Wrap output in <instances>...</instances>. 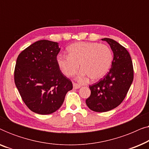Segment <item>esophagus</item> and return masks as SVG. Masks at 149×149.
I'll list each match as a JSON object with an SVG mask.
<instances>
[{
	"label": "esophagus",
	"mask_w": 149,
	"mask_h": 149,
	"mask_svg": "<svg viewBox=\"0 0 149 149\" xmlns=\"http://www.w3.org/2000/svg\"><path fill=\"white\" fill-rule=\"evenodd\" d=\"M81 87V85L77 84V83H73V88L75 89H79V88H80Z\"/></svg>",
	"instance_id": "1"
}]
</instances>
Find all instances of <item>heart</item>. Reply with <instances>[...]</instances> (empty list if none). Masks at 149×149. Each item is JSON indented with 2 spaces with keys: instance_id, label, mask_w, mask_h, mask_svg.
<instances>
[{
  "instance_id": "b5f03b06",
  "label": "heart",
  "mask_w": 149,
  "mask_h": 149,
  "mask_svg": "<svg viewBox=\"0 0 149 149\" xmlns=\"http://www.w3.org/2000/svg\"><path fill=\"white\" fill-rule=\"evenodd\" d=\"M68 56L59 55L56 59L61 72L68 77L76 74L80 64L81 76L99 80L109 72L113 62L111 49L97 42H76L68 47Z\"/></svg>"
}]
</instances>
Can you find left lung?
<instances>
[{
    "mask_svg": "<svg viewBox=\"0 0 149 149\" xmlns=\"http://www.w3.org/2000/svg\"><path fill=\"white\" fill-rule=\"evenodd\" d=\"M113 52L111 70L98 82L89 85L91 95L86 100L89 109L107 112L117 107L125 98L134 79L132 58L127 49L113 39L102 38Z\"/></svg>",
    "mask_w": 149,
    "mask_h": 149,
    "instance_id": "8db88e82",
    "label": "left lung"
}]
</instances>
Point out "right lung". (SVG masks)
<instances>
[{"label": "right lung", "mask_w": 149, "mask_h": 149, "mask_svg": "<svg viewBox=\"0 0 149 149\" xmlns=\"http://www.w3.org/2000/svg\"><path fill=\"white\" fill-rule=\"evenodd\" d=\"M58 43L38 40L20 53L16 61L14 80L24 102L32 112L49 115L62 105L72 83L57 64Z\"/></svg>", "instance_id": "add662e5"}]
</instances>
